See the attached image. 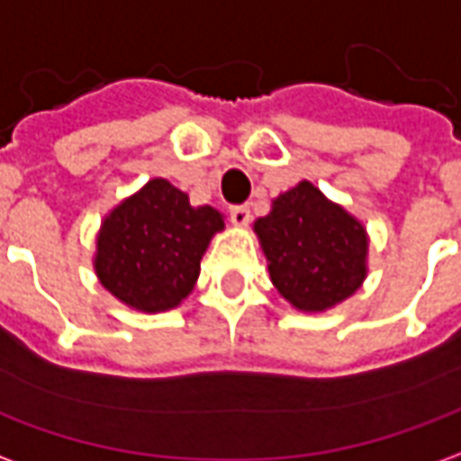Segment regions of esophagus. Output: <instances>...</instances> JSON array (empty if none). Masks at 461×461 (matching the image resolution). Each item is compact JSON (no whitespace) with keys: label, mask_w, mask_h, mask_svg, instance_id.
Masks as SVG:
<instances>
[{"label":"esophagus","mask_w":461,"mask_h":461,"mask_svg":"<svg viewBox=\"0 0 461 461\" xmlns=\"http://www.w3.org/2000/svg\"><path fill=\"white\" fill-rule=\"evenodd\" d=\"M230 220L237 224V227H247L251 220L249 207H244V204H237V207H231L230 210Z\"/></svg>","instance_id":"obj_1"}]
</instances>
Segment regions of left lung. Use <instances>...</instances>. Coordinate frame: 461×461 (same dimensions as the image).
I'll use <instances>...</instances> for the list:
<instances>
[{
	"mask_svg": "<svg viewBox=\"0 0 461 461\" xmlns=\"http://www.w3.org/2000/svg\"><path fill=\"white\" fill-rule=\"evenodd\" d=\"M254 231L274 286L294 309L329 311L366 281V227L309 180L271 202Z\"/></svg>",
	"mask_w": 461,
	"mask_h": 461,
	"instance_id": "left-lung-1",
	"label": "left lung"
}]
</instances>
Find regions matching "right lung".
<instances>
[{
    "mask_svg": "<svg viewBox=\"0 0 461 461\" xmlns=\"http://www.w3.org/2000/svg\"><path fill=\"white\" fill-rule=\"evenodd\" d=\"M224 230V217L162 177L122 200L95 240V274L131 309L158 313L180 306L200 276L202 254Z\"/></svg>",
    "mask_w": 461,
    "mask_h": 461,
    "instance_id": "obj_1",
    "label": "right lung"
}]
</instances>
